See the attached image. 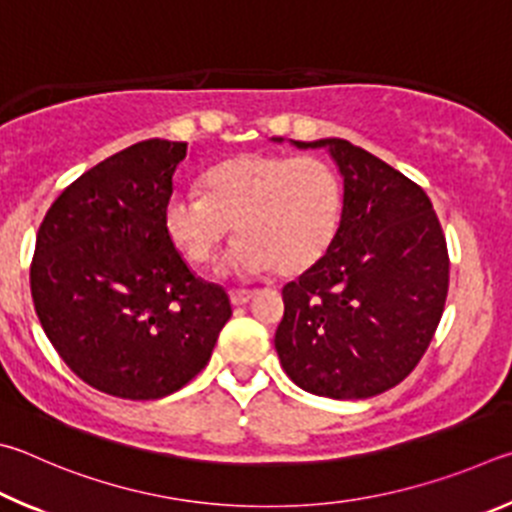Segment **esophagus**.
I'll list each match as a JSON object with an SVG mask.
<instances>
[{
    "mask_svg": "<svg viewBox=\"0 0 512 512\" xmlns=\"http://www.w3.org/2000/svg\"><path fill=\"white\" fill-rule=\"evenodd\" d=\"M251 297H254V292H247V290H236L229 294L233 306H245V303L251 301Z\"/></svg>",
    "mask_w": 512,
    "mask_h": 512,
    "instance_id": "34e87169",
    "label": "esophagus"
}]
</instances>
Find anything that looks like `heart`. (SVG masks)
Listing matches in <instances>:
<instances>
[{
	"instance_id": "b5f03b06",
	"label": "heart",
	"mask_w": 512,
	"mask_h": 512,
	"mask_svg": "<svg viewBox=\"0 0 512 512\" xmlns=\"http://www.w3.org/2000/svg\"><path fill=\"white\" fill-rule=\"evenodd\" d=\"M344 186L328 161L247 152L209 168L202 195L175 193L164 227L188 263L213 261L231 224L227 272L297 276L324 258L342 224Z\"/></svg>"
}]
</instances>
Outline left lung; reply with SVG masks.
<instances>
[{
	"label": "left lung",
	"instance_id": "obj_1",
	"mask_svg": "<svg viewBox=\"0 0 512 512\" xmlns=\"http://www.w3.org/2000/svg\"><path fill=\"white\" fill-rule=\"evenodd\" d=\"M292 143L330 150L344 213L324 258L283 288L276 353L303 391L378 396L416 369L441 321L450 285L441 222L423 188L351 141Z\"/></svg>",
	"mask_w": 512,
	"mask_h": 512
}]
</instances>
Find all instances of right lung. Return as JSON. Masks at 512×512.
I'll return each mask as SVG.
<instances>
[{
    "mask_svg": "<svg viewBox=\"0 0 512 512\" xmlns=\"http://www.w3.org/2000/svg\"><path fill=\"white\" fill-rule=\"evenodd\" d=\"M184 141L148 139L71 182L44 215L31 263L35 312L89 387L157 400L211 360L227 292L188 270L164 227Z\"/></svg>",
    "mask_w": 512,
    "mask_h": 512,
    "instance_id": "obj_1",
    "label": "right lung"
}]
</instances>
